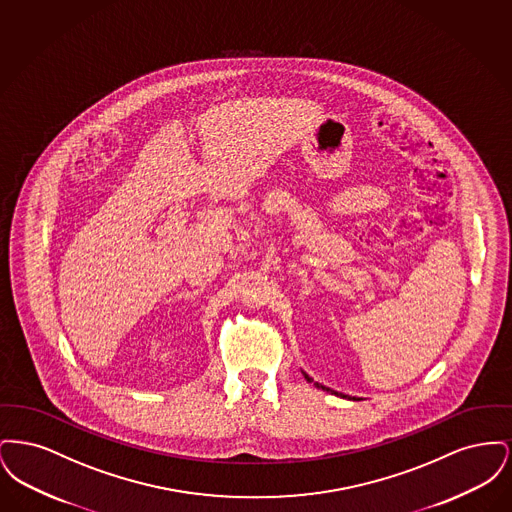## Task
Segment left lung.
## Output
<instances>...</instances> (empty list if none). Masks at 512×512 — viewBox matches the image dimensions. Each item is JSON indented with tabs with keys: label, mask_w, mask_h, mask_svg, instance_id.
I'll return each mask as SVG.
<instances>
[{
	"label": "left lung",
	"mask_w": 512,
	"mask_h": 512,
	"mask_svg": "<svg viewBox=\"0 0 512 512\" xmlns=\"http://www.w3.org/2000/svg\"><path fill=\"white\" fill-rule=\"evenodd\" d=\"M303 376H305V380H307V382H313V378H311L309 374H305V372H303ZM315 386H317L318 390L330 391V393H334V395L347 397V395H341V393H338V391L330 390V388H326V386H322V384H318V382H315ZM347 399H355V397H347Z\"/></svg>",
	"instance_id": "8db88e82"
}]
</instances>
